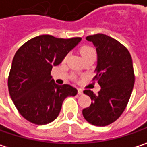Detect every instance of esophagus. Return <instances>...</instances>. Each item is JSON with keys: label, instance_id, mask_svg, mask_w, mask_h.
<instances>
[{"label": "esophagus", "instance_id": "34e87169", "mask_svg": "<svg viewBox=\"0 0 147 147\" xmlns=\"http://www.w3.org/2000/svg\"><path fill=\"white\" fill-rule=\"evenodd\" d=\"M84 93H83V89H78V94H79V95H82Z\"/></svg>", "mask_w": 147, "mask_h": 147}]
</instances>
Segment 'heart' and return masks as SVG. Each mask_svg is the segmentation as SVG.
Wrapping results in <instances>:
<instances>
[{"label": "heart", "mask_w": 147, "mask_h": 147, "mask_svg": "<svg viewBox=\"0 0 147 147\" xmlns=\"http://www.w3.org/2000/svg\"><path fill=\"white\" fill-rule=\"evenodd\" d=\"M80 54L82 55V57L84 59L89 57V56L96 55L94 49L90 46H84V47H81L80 48Z\"/></svg>", "instance_id": "obj_1"}]
</instances>
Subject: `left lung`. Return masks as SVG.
I'll list each match as a JSON object with an SVG mask.
<instances>
[{
	"mask_svg": "<svg viewBox=\"0 0 147 147\" xmlns=\"http://www.w3.org/2000/svg\"><path fill=\"white\" fill-rule=\"evenodd\" d=\"M86 39L96 47L98 65L93 81L101 89L98 94L90 89L84 91L92 102L83 110V115L94 125L105 126L121 116L129 102L135 83L132 58L126 47L107 35L98 33Z\"/></svg>",
	"mask_w": 147,
	"mask_h": 147,
	"instance_id": "1",
	"label": "left lung"
}]
</instances>
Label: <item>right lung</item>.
Masks as SVG:
<instances>
[{"label":"right lung","mask_w":147,"mask_h":147,"mask_svg":"<svg viewBox=\"0 0 147 147\" xmlns=\"http://www.w3.org/2000/svg\"><path fill=\"white\" fill-rule=\"evenodd\" d=\"M81 39L41 35L16 51L8 76V89L18 112L26 121L36 125L53 121L64 99L77 94L78 90L71 85L57 84L51 71Z\"/></svg>","instance_id":"obj_1"}]
</instances>
